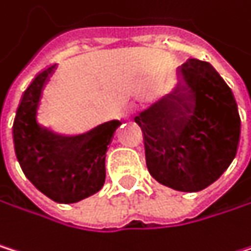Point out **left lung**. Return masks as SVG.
I'll list each match as a JSON object with an SVG mask.
<instances>
[{"label": "left lung", "instance_id": "obj_1", "mask_svg": "<svg viewBox=\"0 0 251 251\" xmlns=\"http://www.w3.org/2000/svg\"><path fill=\"white\" fill-rule=\"evenodd\" d=\"M146 164L160 184L200 192L234 160L241 120L235 98L219 73L190 58L178 68L174 91L141 111Z\"/></svg>", "mask_w": 251, "mask_h": 251}]
</instances>
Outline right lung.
<instances>
[{
  "label": "right lung",
  "mask_w": 251,
  "mask_h": 251,
  "mask_svg": "<svg viewBox=\"0 0 251 251\" xmlns=\"http://www.w3.org/2000/svg\"><path fill=\"white\" fill-rule=\"evenodd\" d=\"M55 68L56 64L41 71L24 92L13 123V143L26 178L55 202L73 204L104 186L105 153L119 120L74 137L58 135L38 125L43 87Z\"/></svg>",
  "instance_id": "right-lung-1"
}]
</instances>
